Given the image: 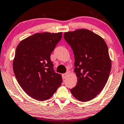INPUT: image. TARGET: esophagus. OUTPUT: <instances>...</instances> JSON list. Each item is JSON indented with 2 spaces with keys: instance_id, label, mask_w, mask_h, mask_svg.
I'll return each mask as SVG.
<instances>
[{
  "instance_id": "34e87169",
  "label": "esophagus",
  "mask_w": 124,
  "mask_h": 124,
  "mask_svg": "<svg viewBox=\"0 0 124 124\" xmlns=\"http://www.w3.org/2000/svg\"><path fill=\"white\" fill-rule=\"evenodd\" d=\"M69 75V72H66L65 73H63V74H62V78H67V76H68V75Z\"/></svg>"
}]
</instances>
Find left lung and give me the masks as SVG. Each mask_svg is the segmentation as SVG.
<instances>
[{"label": "left lung", "instance_id": "left-lung-1", "mask_svg": "<svg viewBox=\"0 0 124 124\" xmlns=\"http://www.w3.org/2000/svg\"><path fill=\"white\" fill-rule=\"evenodd\" d=\"M64 38L73 50L78 78L70 92L82 102L91 100L103 89L111 70L107 45L101 36L85 29L65 32Z\"/></svg>", "mask_w": 124, "mask_h": 124}]
</instances>
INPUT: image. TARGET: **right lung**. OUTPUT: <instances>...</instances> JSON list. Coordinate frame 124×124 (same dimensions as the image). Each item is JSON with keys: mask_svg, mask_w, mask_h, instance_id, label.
<instances>
[{"mask_svg": "<svg viewBox=\"0 0 124 124\" xmlns=\"http://www.w3.org/2000/svg\"><path fill=\"white\" fill-rule=\"evenodd\" d=\"M62 38V32L37 33L21 41L16 49L13 70L26 93L39 101L53 96L62 83L54 71L51 54Z\"/></svg>", "mask_w": 124, "mask_h": 124, "instance_id": "right-lung-1", "label": "right lung"}]
</instances>
